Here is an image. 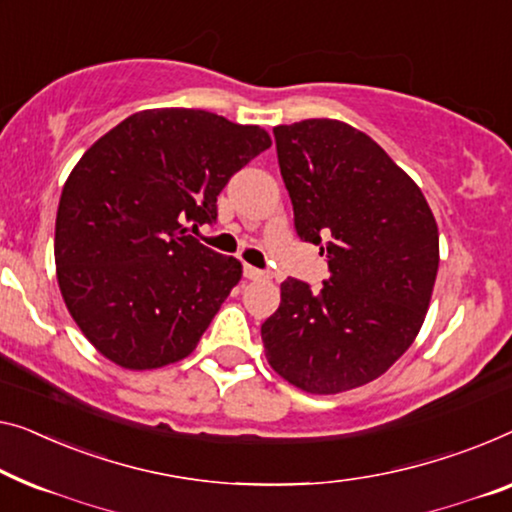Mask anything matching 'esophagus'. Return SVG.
I'll return each mask as SVG.
<instances>
[{"label": "esophagus", "instance_id": "esophagus-1", "mask_svg": "<svg viewBox=\"0 0 512 512\" xmlns=\"http://www.w3.org/2000/svg\"><path fill=\"white\" fill-rule=\"evenodd\" d=\"M243 276H246L248 280H264V278H269V273L259 271V269H255V266H250V264H243Z\"/></svg>", "mask_w": 512, "mask_h": 512}]
</instances>
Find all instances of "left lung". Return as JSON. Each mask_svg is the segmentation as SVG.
I'll return each instance as SVG.
<instances>
[{"label": "left lung", "instance_id": "8db88e82", "mask_svg": "<svg viewBox=\"0 0 512 512\" xmlns=\"http://www.w3.org/2000/svg\"><path fill=\"white\" fill-rule=\"evenodd\" d=\"M294 227L319 246L329 280L315 294L287 278L262 324L269 365L305 393L377 379L421 331L439 269L427 200L379 144L338 119L276 126Z\"/></svg>", "mask_w": 512, "mask_h": 512}]
</instances>
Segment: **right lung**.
Here are the masks:
<instances>
[{"label":"right lung","mask_w":512,"mask_h":512,"mask_svg":"<svg viewBox=\"0 0 512 512\" xmlns=\"http://www.w3.org/2000/svg\"><path fill=\"white\" fill-rule=\"evenodd\" d=\"M271 147L207 110H142L68 174L55 223L61 296L105 358L154 370L186 358L241 280V262L188 234L218 218L234 172Z\"/></svg>","instance_id":"1"}]
</instances>
